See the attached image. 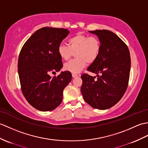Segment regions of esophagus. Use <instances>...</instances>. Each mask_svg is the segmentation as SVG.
<instances>
[{
  "label": "esophagus",
  "instance_id": "34e87169",
  "mask_svg": "<svg viewBox=\"0 0 148 148\" xmlns=\"http://www.w3.org/2000/svg\"><path fill=\"white\" fill-rule=\"evenodd\" d=\"M72 76H73V77H77L78 76V75L77 74H72Z\"/></svg>",
  "mask_w": 148,
  "mask_h": 148
}]
</instances>
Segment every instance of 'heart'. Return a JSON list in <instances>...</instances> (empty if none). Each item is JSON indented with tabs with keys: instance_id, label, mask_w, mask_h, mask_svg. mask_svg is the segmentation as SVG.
Returning <instances> with one entry per match:
<instances>
[{
	"instance_id": "obj_1",
	"label": "heart",
	"mask_w": 148,
	"mask_h": 148,
	"mask_svg": "<svg viewBox=\"0 0 148 148\" xmlns=\"http://www.w3.org/2000/svg\"><path fill=\"white\" fill-rule=\"evenodd\" d=\"M69 47L60 44L58 54L62 59L67 60L75 54V58L65 64L64 69L72 73L81 72L88 64L97 60L101 51V42L98 38L78 33L68 40Z\"/></svg>"
}]
</instances>
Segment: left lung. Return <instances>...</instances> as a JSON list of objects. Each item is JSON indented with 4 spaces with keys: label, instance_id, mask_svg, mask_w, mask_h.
Returning a JSON list of instances; mask_svg holds the SVG:
<instances>
[{
    "label": "left lung",
    "instance_id": "left-lung-1",
    "mask_svg": "<svg viewBox=\"0 0 148 148\" xmlns=\"http://www.w3.org/2000/svg\"><path fill=\"white\" fill-rule=\"evenodd\" d=\"M90 32L97 35L101 42L98 58L87 69L97 74L98 77L96 79V76L82 74L81 91L86 102L92 108L106 110L117 103L127 88L130 52L127 45L110 31L98 29Z\"/></svg>",
    "mask_w": 148,
    "mask_h": 148
}]
</instances>
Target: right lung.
Returning <instances> with one entry per match:
<instances>
[{
  "mask_svg": "<svg viewBox=\"0 0 148 148\" xmlns=\"http://www.w3.org/2000/svg\"><path fill=\"white\" fill-rule=\"evenodd\" d=\"M69 31L44 27L34 33L24 44L18 58V74L24 97L40 111L53 110L62 101L63 91L72 79L69 71L57 76L50 73L63 67L58 47Z\"/></svg>",
  "mask_w": 148,
  "mask_h": 148,
  "instance_id": "1",
  "label": "right lung"
}]
</instances>
